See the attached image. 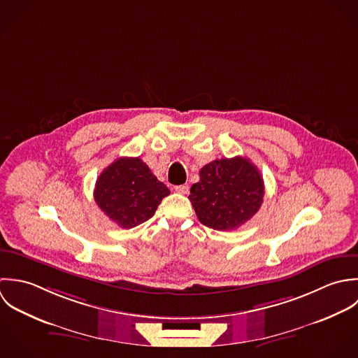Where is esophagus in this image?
<instances>
[{
	"mask_svg": "<svg viewBox=\"0 0 358 358\" xmlns=\"http://www.w3.org/2000/svg\"><path fill=\"white\" fill-rule=\"evenodd\" d=\"M174 189H176V192L182 194V195H187L189 192V187L188 185H177V187H174Z\"/></svg>",
	"mask_w": 358,
	"mask_h": 358,
	"instance_id": "obj_1",
	"label": "esophagus"
}]
</instances>
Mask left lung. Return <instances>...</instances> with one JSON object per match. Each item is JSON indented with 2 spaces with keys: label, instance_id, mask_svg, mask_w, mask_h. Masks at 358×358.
I'll return each mask as SVG.
<instances>
[{
  "label": "left lung",
  "instance_id": "1",
  "mask_svg": "<svg viewBox=\"0 0 358 358\" xmlns=\"http://www.w3.org/2000/svg\"><path fill=\"white\" fill-rule=\"evenodd\" d=\"M188 196L199 221L218 231L235 229L256 215L263 203L264 182L246 157L217 159L199 171Z\"/></svg>",
  "mask_w": 358,
  "mask_h": 358
}]
</instances>
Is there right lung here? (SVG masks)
Returning <instances> with one entry per match:
<instances>
[{
	"label": "right lung",
	"instance_id": "add662e5",
	"mask_svg": "<svg viewBox=\"0 0 358 358\" xmlns=\"http://www.w3.org/2000/svg\"><path fill=\"white\" fill-rule=\"evenodd\" d=\"M169 194L140 157L115 160L101 173L94 189L98 208L123 228L149 220Z\"/></svg>",
	"mask_w": 358,
	"mask_h": 358
}]
</instances>
